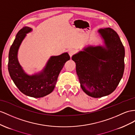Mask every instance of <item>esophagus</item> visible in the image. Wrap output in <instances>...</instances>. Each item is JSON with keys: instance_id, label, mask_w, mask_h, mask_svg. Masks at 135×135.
I'll return each mask as SVG.
<instances>
[{"instance_id": "obj_1", "label": "esophagus", "mask_w": 135, "mask_h": 135, "mask_svg": "<svg viewBox=\"0 0 135 135\" xmlns=\"http://www.w3.org/2000/svg\"><path fill=\"white\" fill-rule=\"evenodd\" d=\"M75 52H76V51L74 50V49H70V50H69V51H68V54H69V55H70V57H71L72 55H73L75 53Z\"/></svg>"}]
</instances>
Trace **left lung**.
<instances>
[{
	"instance_id": "left-lung-1",
	"label": "left lung",
	"mask_w": 135,
	"mask_h": 135,
	"mask_svg": "<svg viewBox=\"0 0 135 135\" xmlns=\"http://www.w3.org/2000/svg\"><path fill=\"white\" fill-rule=\"evenodd\" d=\"M98 32L104 46H88L72 57L80 87L86 94L98 98L115 90L124 71L125 50L120 37L110 28Z\"/></svg>"
}]
</instances>
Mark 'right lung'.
<instances>
[{
  "instance_id": "1",
  "label": "right lung",
  "mask_w": 135,
  "mask_h": 135,
  "mask_svg": "<svg viewBox=\"0 0 135 135\" xmlns=\"http://www.w3.org/2000/svg\"><path fill=\"white\" fill-rule=\"evenodd\" d=\"M31 31L30 27H24L16 34L9 51L8 70L13 83L23 94L30 97L39 98L53 91L58 76L65 62L70 59V56L67 52L51 56L39 73L27 75L19 63L18 52L26 34Z\"/></svg>"
}]
</instances>
